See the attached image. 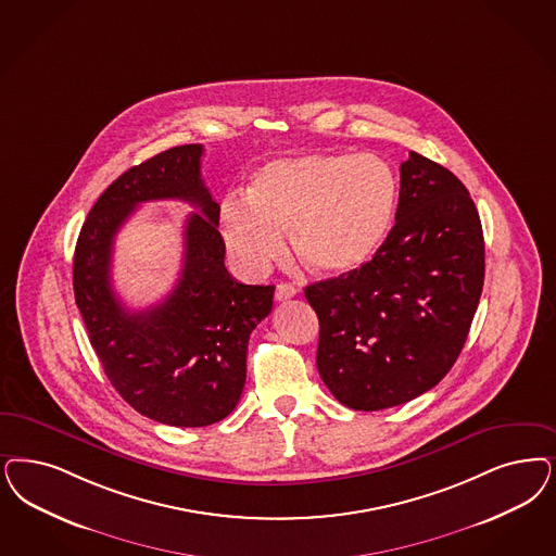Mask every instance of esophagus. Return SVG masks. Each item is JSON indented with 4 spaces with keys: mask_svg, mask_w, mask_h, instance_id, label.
Wrapping results in <instances>:
<instances>
[{
    "mask_svg": "<svg viewBox=\"0 0 556 556\" xmlns=\"http://www.w3.org/2000/svg\"><path fill=\"white\" fill-rule=\"evenodd\" d=\"M295 293H298V289L293 288V286L279 283V286L275 288V300H277V302H286L289 298H293Z\"/></svg>",
    "mask_w": 556,
    "mask_h": 556,
    "instance_id": "1",
    "label": "esophagus"
}]
</instances>
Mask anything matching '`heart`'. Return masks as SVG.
Returning <instances> with one entry per match:
<instances>
[{
  "instance_id": "obj_1",
  "label": "heart",
  "mask_w": 556,
  "mask_h": 556,
  "mask_svg": "<svg viewBox=\"0 0 556 556\" xmlns=\"http://www.w3.org/2000/svg\"><path fill=\"white\" fill-rule=\"evenodd\" d=\"M399 205V176L378 153H304L254 174L247 201L222 207V236L236 265L265 273L291 238L320 275H349L382 249Z\"/></svg>"
}]
</instances>
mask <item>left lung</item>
<instances>
[{
  "mask_svg": "<svg viewBox=\"0 0 556 556\" xmlns=\"http://www.w3.org/2000/svg\"><path fill=\"white\" fill-rule=\"evenodd\" d=\"M484 240L475 201L421 153L401 164L396 224L359 270L307 286L318 374L341 404L408 403L456 364L479 307Z\"/></svg>",
  "mask_w": 556,
  "mask_h": 556,
  "instance_id": "obj_1",
  "label": "left lung"
}]
</instances>
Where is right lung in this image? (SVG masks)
Returning <instances> with one entry per match:
<instances>
[{
  "label": "right lung",
  "instance_id": "1",
  "mask_svg": "<svg viewBox=\"0 0 556 556\" xmlns=\"http://www.w3.org/2000/svg\"><path fill=\"white\" fill-rule=\"evenodd\" d=\"M203 146H178L121 174L98 197L74 254L76 306L106 378L153 421L205 427L230 415L247 382L250 332L273 307V286L238 283L224 265L219 205L201 178ZM180 198L202 210L186 225L177 288L129 313L110 283L115 231L148 200Z\"/></svg>",
  "mask_w": 556,
  "mask_h": 556
}]
</instances>
